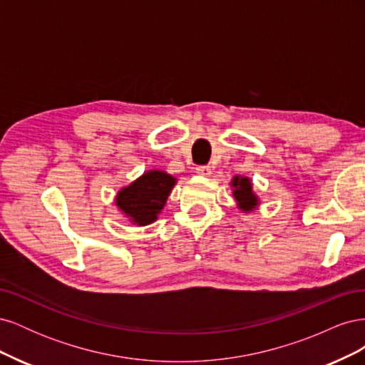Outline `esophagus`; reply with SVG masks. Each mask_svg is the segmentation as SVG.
Here are the masks:
<instances>
[{
  "mask_svg": "<svg viewBox=\"0 0 365 365\" xmlns=\"http://www.w3.org/2000/svg\"><path fill=\"white\" fill-rule=\"evenodd\" d=\"M196 173L202 176H210L212 175V169H210V165H197Z\"/></svg>",
  "mask_w": 365,
  "mask_h": 365,
  "instance_id": "obj_1",
  "label": "esophagus"
}]
</instances>
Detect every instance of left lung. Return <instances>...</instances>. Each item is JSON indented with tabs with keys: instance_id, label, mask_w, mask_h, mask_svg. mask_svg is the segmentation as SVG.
Masks as SVG:
<instances>
[{
	"instance_id": "1",
	"label": "left lung",
	"mask_w": 365,
	"mask_h": 365,
	"mask_svg": "<svg viewBox=\"0 0 365 365\" xmlns=\"http://www.w3.org/2000/svg\"><path fill=\"white\" fill-rule=\"evenodd\" d=\"M233 187H235V197L236 201L240 204V208L250 210L254 205H257V197L252 195L251 190V182L248 178H236L233 180Z\"/></svg>"
}]
</instances>
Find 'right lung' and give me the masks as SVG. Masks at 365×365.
Masks as SVG:
<instances>
[{"label":"right lung","instance_id":"obj_1","mask_svg":"<svg viewBox=\"0 0 365 365\" xmlns=\"http://www.w3.org/2000/svg\"><path fill=\"white\" fill-rule=\"evenodd\" d=\"M175 185L170 175L150 170L117 195V205L132 219V222L146 225L157 219Z\"/></svg>","mask_w":365,"mask_h":365}]
</instances>
